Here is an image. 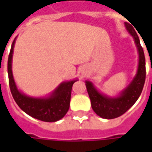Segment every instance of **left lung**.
Instances as JSON below:
<instances>
[{
  "mask_svg": "<svg viewBox=\"0 0 152 152\" xmlns=\"http://www.w3.org/2000/svg\"><path fill=\"white\" fill-rule=\"evenodd\" d=\"M126 28L134 39L139 53V65L137 73L132 82L121 92L118 96L109 97L100 93L90 81H85L86 89L91 99V107L94 112L102 118L113 119L118 118L136 102L143 90L145 80V59L140 39L134 28L125 23Z\"/></svg>",
  "mask_w": 152,
  "mask_h": 152,
  "instance_id": "left-lung-1",
  "label": "left lung"
}]
</instances>
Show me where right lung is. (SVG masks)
<instances>
[{
    "instance_id": "add662e5",
    "label": "right lung",
    "mask_w": 152,
    "mask_h": 152,
    "mask_svg": "<svg viewBox=\"0 0 152 152\" xmlns=\"http://www.w3.org/2000/svg\"><path fill=\"white\" fill-rule=\"evenodd\" d=\"M14 44L15 39L12 45L7 61L9 86L14 101L24 113L36 119L44 122H56L60 120L66 115L69 109L72 87L77 79L61 83L48 97L34 98L23 94L16 86L12 71Z\"/></svg>"
}]
</instances>
